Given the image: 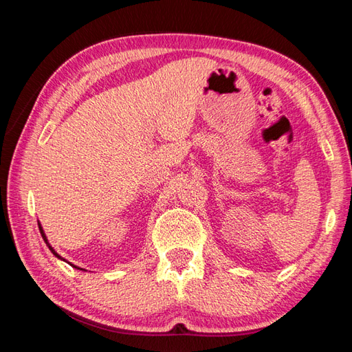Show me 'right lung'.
I'll use <instances>...</instances> for the list:
<instances>
[{"mask_svg": "<svg viewBox=\"0 0 352 352\" xmlns=\"http://www.w3.org/2000/svg\"><path fill=\"white\" fill-rule=\"evenodd\" d=\"M37 226H39V231H41V234H42V239H43V241H45V243H47V246H48V248H50V251L52 252V254H54V256L57 257V258H60V260H63V261H66L62 256H58V254L54 251V248H52V246L50 245V242H48V239H47V236H45V231H43V228H42V226H41V222H37ZM68 263H69V261H68ZM72 267H76V269H81V267H78V266H76V265H72V263H69ZM81 271H85V269H81Z\"/></svg>", "mask_w": 352, "mask_h": 352, "instance_id": "obj_1", "label": "right lung"}]
</instances>
